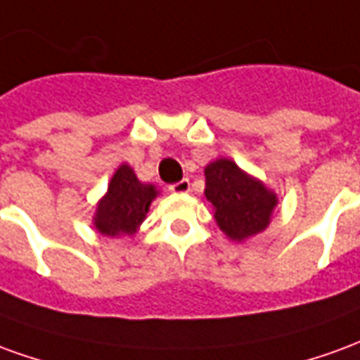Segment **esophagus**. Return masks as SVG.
Here are the masks:
<instances>
[{"label":"esophagus","mask_w":360,"mask_h":360,"mask_svg":"<svg viewBox=\"0 0 360 360\" xmlns=\"http://www.w3.org/2000/svg\"><path fill=\"white\" fill-rule=\"evenodd\" d=\"M168 190L172 193H188L190 192V180L184 178V180H180V182H176V184L168 186Z\"/></svg>","instance_id":"34e87169"}]
</instances>
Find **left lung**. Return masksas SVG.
<instances>
[{"instance_id":"8db88e82","label":"left lung","mask_w":360,"mask_h":360,"mask_svg":"<svg viewBox=\"0 0 360 360\" xmlns=\"http://www.w3.org/2000/svg\"><path fill=\"white\" fill-rule=\"evenodd\" d=\"M205 198L215 209L217 225L233 240L262 233L277 203L274 192L229 159L205 168Z\"/></svg>"}]
</instances>
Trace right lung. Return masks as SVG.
I'll return each instance as SVG.
<instances>
[{
  "mask_svg": "<svg viewBox=\"0 0 360 360\" xmlns=\"http://www.w3.org/2000/svg\"><path fill=\"white\" fill-rule=\"evenodd\" d=\"M157 190L151 184H141L134 170L122 165L112 176L108 193L98 203L94 226L106 236L134 234L143 223Z\"/></svg>",
  "mask_w": 360,
  "mask_h": 360,
  "instance_id": "add662e5",
  "label": "right lung"
}]
</instances>
